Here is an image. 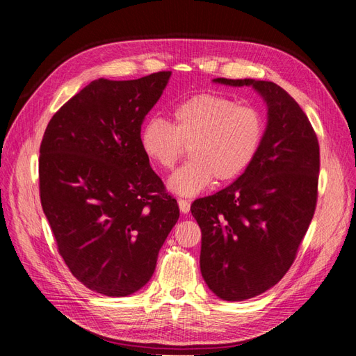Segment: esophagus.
Segmentation results:
<instances>
[{
  "instance_id": "1",
  "label": "esophagus",
  "mask_w": 356,
  "mask_h": 356,
  "mask_svg": "<svg viewBox=\"0 0 356 356\" xmlns=\"http://www.w3.org/2000/svg\"><path fill=\"white\" fill-rule=\"evenodd\" d=\"M190 207H191V203L186 199H179V208H180V211H182V214L190 213Z\"/></svg>"
}]
</instances>
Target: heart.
I'll return each instance as SVG.
<instances>
[{
    "instance_id": "1",
    "label": "heart",
    "mask_w": 356,
    "mask_h": 356,
    "mask_svg": "<svg viewBox=\"0 0 356 356\" xmlns=\"http://www.w3.org/2000/svg\"><path fill=\"white\" fill-rule=\"evenodd\" d=\"M264 120L259 111L237 105L229 97L202 93L179 102L172 124L151 118L142 127L140 145L145 154L170 171L190 147L193 161L172 174V193L191 197L217 179L231 182L240 177L259 153Z\"/></svg>"
}]
</instances>
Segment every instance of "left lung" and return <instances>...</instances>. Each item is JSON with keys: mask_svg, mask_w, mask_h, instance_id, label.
<instances>
[{"mask_svg": "<svg viewBox=\"0 0 356 356\" xmlns=\"http://www.w3.org/2000/svg\"><path fill=\"white\" fill-rule=\"evenodd\" d=\"M252 87L268 107L254 162L229 186L194 200L200 270L218 298L243 301L275 286L295 260L316 205L320 147L305 111L269 81L214 79Z\"/></svg>", "mask_w": 356, "mask_h": 356, "instance_id": "1", "label": "left lung"}]
</instances>
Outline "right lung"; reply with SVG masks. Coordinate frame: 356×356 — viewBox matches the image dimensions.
Listing matches in <instances>:
<instances>
[{
    "mask_svg": "<svg viewBox=\"0 0 356 356\" xmlns=\"http://www.w3.org/2000/svg\"><path fill=\"white\" fill-rule=\"evenodd\" d=\"M171 72L96 79L59 108L40 148L41 205L72 274L107 297L138 292L179 220L140 145Z\"/></svg>",
    "mask_w": 356,
    "mask_h": 356,
    "instance_id": "add662e5",
    "label": "right lung"
}]
</instances>
